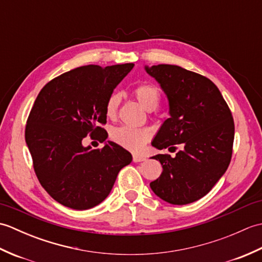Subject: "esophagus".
Returning a JSON list of instances; mask_svg holds the SVG:
<instances>
[{
	"label": "esophagus",
	"mask_w": 262,
	"mask_h": 262,
	"mask_svg": "<svg viewBox=\"0 0 262 262\" xmlns=\"http://www.w3.org/2000/svg\"><path fill=\"white\" fill-rule=\"evenodd\" d=\"M145 160H146V158L143 157V155H140V154L133 155V162H135V163L143 162V161H145Z\"/></svg>",
	"instance_id": "1"
}]
</instances>
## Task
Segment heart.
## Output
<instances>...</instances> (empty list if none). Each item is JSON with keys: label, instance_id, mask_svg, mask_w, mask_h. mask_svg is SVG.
Wrapping results in <instances>:
<instances>
[{"label": "heart", "instance_id": "heart-1", "mask_svg": "<svg viewBox=\"0 0 262 262\" xmlns=\"http://www.w3.org/2000/svg\"><path fill=\"white\" fill-rule=\"evenodd\" d=\"M133 93H134L136 100L141 103L144 109L152 111L158 108L161 94L159 89L155 85L149 84V83H142V84H138L134 89ZM119 103V93H111L108 97L107 101H105L104 105L105 116H107L108 118H115L117 111H118ZM149 137H151L149 132L145 129V128H135L129 126L117 127L113 130V133H111V140L116 144H118L119 146L134 152L140 151V149L148 142Z\"/></svg>", "mask_w": 262, "mask_h": 262}]
</instances>
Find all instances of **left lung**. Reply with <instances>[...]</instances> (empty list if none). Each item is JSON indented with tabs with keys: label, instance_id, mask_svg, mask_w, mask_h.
I'll return each instance as SVG.
<instances>
[{
	"label": "left lung",
	"instance_id": "1",
	"mask_svg": "<svg viewBox=\"0 0 262 262\" xmlns=\"http://www.w3.org/2000/svg\"><path fill=\"white\" fill-rule=\"evenodd\" d=\"M169 99L170 118L152 145L159 149L182 146L171 158L158 154L163 171L149 183L153 192L172 205H186L207 194L229 166L234 141L232 113L213 82L177 65L145 68Z\"/></svg>",
	"mask_w": 262,
	"mask_h": 262
}]
</instances>
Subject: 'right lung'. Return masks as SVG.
<instances>
[{
	"label": "right lung",
	"instance_id": "right-lung-1",
	"mask_svg": "<svg viewBox=\"0 0 262 262\" xmlns=\"http://www.w3.org/2000/svg\"><path fill=\"white\" fill-rule=\"evenodd\" d=\"M134 68L81 66L55 77L41 89L26 125V143L33 170L43 189L66 207L84 210L107 198L132 154L114 142L102 148L84 147L90 135L108 137L104 105L114 89Z\"/></svg>",
	"mask_w": 262,
	"mask_h": 262
}]
</instances>
